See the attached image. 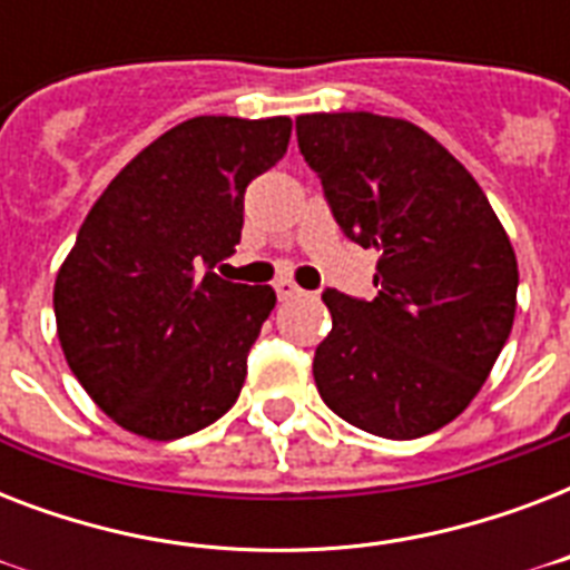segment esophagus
<instances>
[{
	"label": "esophagus",
	"instance_id": "obj_1",
	"mask_svg": "<svg viewBox=\"0 0 570 570\" xmlns=\"http://www.w3.org/2000/svg\"><path fill=\"white\" fill-rule=\"evenodd\" d=\"M275 293H277V298H281V302H286V298H295V295L302 293V289H298V286H295L293 281H286V277H281V281H277V284H275Z\"/></svg>",
	"mask_w": 570,
	"mask_h": 570
}]
</instances>
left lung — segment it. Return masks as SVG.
<instances>
[{
    "label": "left lung",
    "mask_w": 570,
    "mask_h": 570,
    "mask_svg": "<svg viewBox=\"0 0 570 570\" xmlns=\"http://www.w3.org/2000/svg\"><path fill=\"white\" fill-rule=\"evenodd\" d=\"M295 132L340 230L379 250L373 302L322 293V402L390 441L438 432L470 405L512 334V242L468 168L425 129L320 111L295 118Z\"/></svg>",
    "instance_id": "8db88e82"
}]
</instances>
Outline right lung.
<instances>
[{"mask_svg":"<svg viewBox=\"0 0 570 570\" xmlns=\"http://www.w3.org/2000/svg\"><path fill=\"white\" fill-rule=\"evenodd\" d=\"M289 118L200 115L109 183L58 268V340L88 396L127 432L177 441L227 414L272 286L213 272L236 250L245 189L286 154Z\"/></svg>","mask_w":570,"mask_h":570,"instance_id":"right-lung-1","label":"right lung"}]
</instances>
